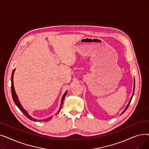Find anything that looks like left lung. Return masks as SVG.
<instances>
[{
  "label": "left lung",
  "mask_w": 149,
  "mask_h": 149,
  "mask_svg": "<svg viewBox=\"0 0 149 149\" xmlns=\"http://www.w3.org/2000/svg\"><path fill=\"white\" fill-rule=\"evenodd\" d=\"M134 90H135V82H134V92H133V94H132V97L130 98V101H129V103H128V104H127V107H126V109H124V111L122 112V113H121V115L126 111V110H127V109L128 108V107H129V104H130V102H131V100H132V97H133V96H134Z\"/></svg>",
  "instance_id": "left-lung-1"
}]
</instances>
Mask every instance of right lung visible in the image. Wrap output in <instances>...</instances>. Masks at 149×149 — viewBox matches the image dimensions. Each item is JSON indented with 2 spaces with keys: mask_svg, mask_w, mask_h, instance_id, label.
Instances as JSON below:
<instances>
[{
  "mask_svg": "<svg viewBox=\"0 0 149 149\" xmlns=\"http://www.w3.org/2000/svg\"><path fill=\"white\" fill-rule=\"evenodd\" d=\"M14 71H15V69L13 70L12 75H11V93H12L13 99V100H14V103H15V105H16V106L19 107V109L23 112V113L24 114L28 119H29V120H31L34 121H48L51 120L52 118V116L49 117V118H46V119H45V120H37V119H35V118H33V117H31V116L28 114V113L26 112V111L25 110V109L22 107V106L21 105V104H20V101H19V99H18V97H17V94H16V93H15V89H14V88L13 76H14ZM66 93H67V92H66L65 93V94H64L63 95V97H62V98H61V106H60V109H59V110H58L57 113H58L60 112V111H61V107H62L63 104V101H64V100H65V96L66 95ZM56 115H57V113L56 114Z\"/></svg>",
  "mask_w": 149,
  "mask_h": 149,
  "instance_id": "1",
  "label": "right lung"
}]
</instances>
